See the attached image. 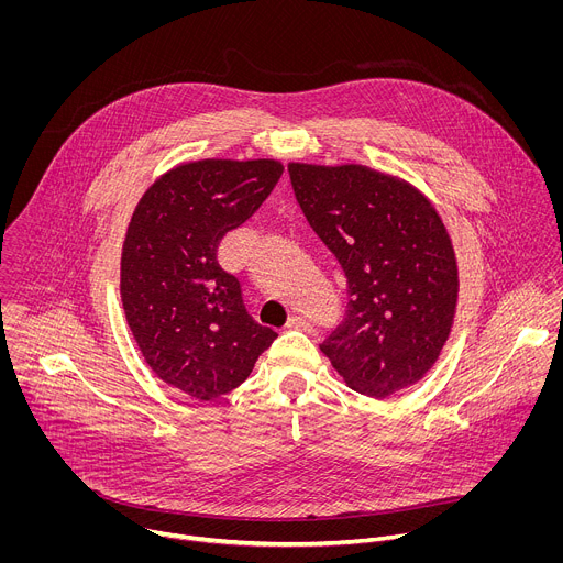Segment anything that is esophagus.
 Masks as SVG:
<instances>
[{
	"instance_id": "esophagus-1",
	"label": "esophagus",
	"mask_w": 563,
	"mask_h": 563,
	"mask_svg": "<svg viewBox=\"0 0 563 563\" xmlns=\"http://www.w3.org/2000/svg\"><path fill=\"white\" fill-rule=\"evenodd\" d=\"M287 328H296V330L313 332V325L309 323V320H307V318H302V316H291V318L287 320Z\"/></svg>"
}]
</instances>
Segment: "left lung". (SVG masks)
<instances>
[{
    "label": "left lung",
    "instance_id": "8db88e82",
    "mask_svg": "<svg viewBox=\"0 0 563 563\" xmlns=\"http://www.w3.org/2000/svg\"><path fill=\"white\" fill-rule=\"evenodd\" d=\"M311 229L347 276V316L320 343L347 387L385 398L419 383L450 339L459 265L432 200L367 165H287Z\"/></svg>",
    "mask_w": 563,
    "mask_h": 563
}]
</instances>
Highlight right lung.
Returning <instances> with one entry per match:
<instances>
[{
    "label": "right lung",
    "instance_id": "obj_1",
    "mask_svg": "<svg viewBox=\"0 0 563 563\" xmlns=\"http://www.w3.org/2000/svg\"><path fill=\"white\" fill-rule=\"evenodd\" d=\"M280 174L272 157L189 159L159 176L129 220L120 258L129 330L151 372L196 400L245 383L278 336L247 313L216 250Z\"/></svg>",
    "mask_w": 563,
    "mask_h": 563
}]
</instances>
